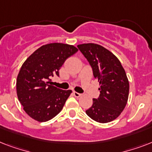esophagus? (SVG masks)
Returning <instances> with one entry per match:
<instances>
[{
	"mask_svg": "<svg viewBox=\"0 0 152 152\" xmlns=\"http://www.w3.org/2000/svg\"><path fill=\"white\" fill-rule=\"evenodd\" d=\"M73 95L75 97L79 98V97H80L81 94H80V93H78V92H76V91H73Z\"/></svg>",
	"mask_w": 152,
	"mask_h": 152,
	"instance_id": "esophagus-1",
	"label": "esophagus"
}]
</instances>
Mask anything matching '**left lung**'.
Returning <instances> with one entry per match:
<instances>
[{
	"label": "left lung",
	"instance_id": "left-lung-1",
	"mask_svg": "<svg viewBox=\"0 0 152 152\" xmlns=\"http://www.w3.org/2000/svg\"><path fill=\"white\" fill-rule=\"evenodd\" d=\"M92 68L93 75L99 82V97L86 113L95 121L110 122L125 109L129 98V83L124 68L115 55L95 43L77 46Z\"/></svg>",
	"mask_w": 152,
	"mask_h": 152
}]
</instances>
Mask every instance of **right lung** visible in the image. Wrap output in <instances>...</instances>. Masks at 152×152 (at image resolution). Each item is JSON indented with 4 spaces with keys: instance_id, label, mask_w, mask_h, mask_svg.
<instances>
[{
    "instance_id": "right-lung-1",
    "label": "right lung",
    "mask_w": 152,
    "mask_h": 152,
    "mask_svg": "<svg viewBox=\"0 0 152 152\" xmlns=\"http://www.w3.org/2000/svg\"><path fill=\"white\" fill-rule=\"evenodd\" d=\"M78 49L64 43L42 46L28 57L18 74L16 92L23 110L34 120L45 122L61 112L72 93L52 85L62 64Z\"/></svg>"
}]
</instances>
